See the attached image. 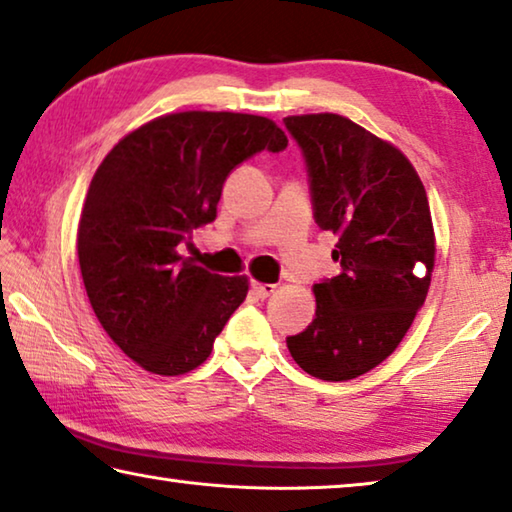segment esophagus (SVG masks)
Listing matches in <instances>:
<instances>
[{
  "mask_svg": "<svg viewBox=\"0 0 512 512\" xmlns=\"http://www.w3.org/2000/svg\"><path fill=\"white\" fill-rule=\"evenodd\" d=\"M250 289H253V294L257 298H269L273 291H275V285H266V282H253V285H250Z\"/></svg>",
  "mask_w": 512,
  "mask_h": 512,
  "instance_id": "1",
  "label": "esophagus"
}]
</instances>
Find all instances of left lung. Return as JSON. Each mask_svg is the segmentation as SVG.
I'll use <instances>...</instances> for the list:
<instances>
[{
    "instance_id": "obj_1",
    "label": "left lung",
    "mask_w": 512,
    "mask_h": 512,
    "mask_svg": "<svg viewBox=\"0 0 512 512\" xmlns=\"http://www.w3.org/2000/svg\"><path fill=\"white\" fill-rule=\"evenodd\" d=\"M282 123L303 152L314 221L337 237L339 264L314 285V319L287 348L310 376L342 383L389 358L424 305L431 207L405 154L353 120L310 113Z\"/></svg>"
}]
</instances>
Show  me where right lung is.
Returning a JSON list of instances; mask_svg holds the SVG:
<instances>
[{
	"label": "right lung",
	"instance_id": "obj_1",
	"mask_svg": "<svg viewBox=\"0 0 512 512\" xmlns=\"http://www.w3.org/2000/svg\"><path fill=\"white\" fill-rule=\"evenodd\" d=\"M285 148L269 118L184 111L127 134L95 170L77 234L81 278L97 321L145 371L200 367L246 300L248 278L209 273L180 250L216 218L234 168Z\"/></svg>",
	"mask_w": 512,
	"mask_h": 512
}]
</instances>
